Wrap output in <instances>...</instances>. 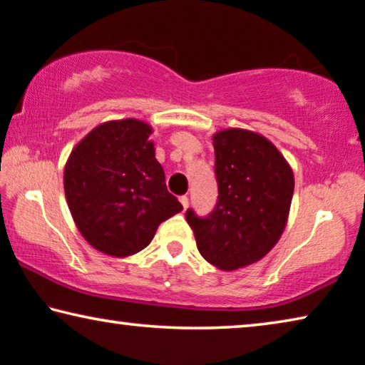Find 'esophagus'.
Masks as SVG:
<instances>
[{
    "label": "esophagus",
    "instance_id": "obj_1",
    "mask_svg": "<svg viewBox=\"0 0 365 365\" xmlns=\"http://www.w3.org/2000/svg\"><path fill=\"white\" fill-rule=\"evenodd\" d=\"M180 203H182V206H183V210H187V208H188L190 201H188V197H187V195H182V197H180Z\"/></svg>",
    "mask_w": 365,
    "mask_h": 365
}]
</instances>
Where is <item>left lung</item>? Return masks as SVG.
I'll use <instances>...</instances> for the list:
<instances>
[{
  "label": "left lung",
  "mask_w": 365,
  "mask_h": 365,
  "mask_svg": "<svg viewBox=\"0 0 365 365\" xmlns=\"http://www.w3.org/2000/svg\"><path fill=\"white\" fill-rule=\"evenodd\" d=\"M217 201L187 221L200 254L221 270L257 262L279 241L293 197V172L274 144L244 129L213 135Z\"/></svg>",
  "instance_id": "left-lung-1"
}]
</instances>
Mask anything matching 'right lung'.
Wrapping results in <instances>:
<instances>
[{"mask_svg":"<svg viewBox=\"0 0 365 365\" xmlns=\"http://www.w3.org/2000/svg\"><path fill=\"white\" fill-rule=\"evenodd\" d=\"M152 128L138 119L95 128L70 154L65 197L75 225L100 252L126 257L143 251L162 221L183 206L165 185Z\"/></svg>","mask_w":365,"mask_h":365,"instance_id":"obj_1","label":"right lung"}]
</instances>
